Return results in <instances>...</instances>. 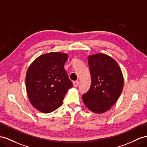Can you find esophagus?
Returning a JSON list of instances; mask_svg holds the SVG:
<instances>
[{"instance_id":"1","label":"esophagus","mask_w":147,"mask_h":147,"mask_svg":"<svg viewBox=\"0 0 147 147\" xmlns=\"http://www.w3.org/2000/svg\"><path fill=\"white\" fill-rule=\"evenodd\" d=\"M79 84H80V81H76L73 82V86H74V87H75V88L78 87V86L79 85Z\"/></svg>"}]
</instances>
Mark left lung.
Masks as SVG:
<instances>
[{"instance_id": "1", "label": "left lung", "mask_w": 147, "mask_h": 147, "mask_svg": "<svg viewBox=\"0 0 147 147\" xmlns=\"http://www.w3.org/2000/svg\"><path fill=\"white\" fill-rule=\"evenodd\" d=\"M91 85L82 95V100L90 111L101 114L109 110L121 94L123 77L115 60L106 54L88 56Z\"/></svg>"}]
</instances>
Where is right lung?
I'll list each match as a JSON object with an SVG mask.
<instances>
[{
    "label": "right lung",
    "mask_w": 147,
    "mask_h": 147,
    "mask_svg": "<svg viewBox=\"0 0 147 147\" xmlns=\"http://www.w3.org/2000/svg\"><path fill=\"white\" fill-rule=\"evenodd\" d=\"M68 55L51 52L38 56L27 70L26 89L32 106L50 113L61 106L67 91L73 86L64 65Z\"/></svg>",
    "instance_id": "obj_1"
}]
</instances>
